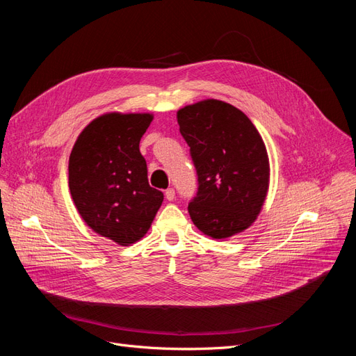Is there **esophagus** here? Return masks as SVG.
Returning a JSON list of instances; mask_svg holds the SVG:
<instances>
[{
  "instance_id": "obj_1",
  "label": "esophagus",
  "mask_w": 356,
  "mask_h": 356,
  "mask_svg": "<svg viewBox=\"0 0 356 356\" xmlns=\"http://www.w3.org/2000/svg\"><path fill=\"white\" fill-rule=\"evenodd\" d=\"M165 197H166V200H169V202H172L175 199V190L174 188H168L166 191H165Z\"/></svg>"
}]
</instances>
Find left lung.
Segmentation results:
<instances>
[{
  "label": "left lung",
  "mask_w": 356,
  "mask_h": 356,
  "mask_svg": "<svg viewBox=\"0 0 356 356\" xmlns=\"http://www.w3.org/2000/svg\"><path fill=\"white\" fill-rule=\"evenodd\" d=\"M177 118L197 172L191 221L212 239L246 230L263 208L270 181L261 135L241 110L218 99L187 105Z\"/></svg>",
  "instance_id": "left-lung-1"
}]
</instances>
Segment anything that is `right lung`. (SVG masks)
<instances>
[{"mask_svg":"<svg viewBox=\"0 0 356 356\" xmlns=\"http://www.w3.org/2000/svg\"><path fill=\"white\" fill-rule=\"evenodd\" d=\"M148 113H106L83 129L70 156L68 184L80 217L117 245L143 239L163 202L149 187L139 141Z\"/></svg>","mask_w":356,"mask_h":356,"instance_id":"right-lung-1","label":"right lung"}]
</instances>
